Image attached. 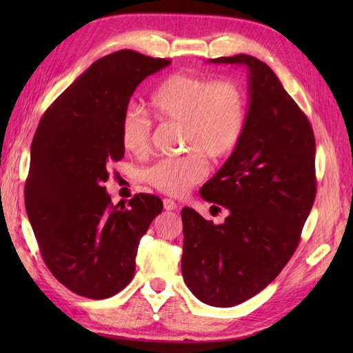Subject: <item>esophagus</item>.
<instances>
[{"mask_svg":"<svg viewBox=\"0 0 353 353\" xmlns=\"http://www.w3.org/2000/svg\"><path fill=\"white\" fill-rule=\"evenodd\" d=\"M163 208H165V211H174V209L177 208V203L171 199H163Z\"/></svg>","mask_w":353,"mask_h":353,"instance_id":"esophagus-1","label":"esophagus"}]
</instances>
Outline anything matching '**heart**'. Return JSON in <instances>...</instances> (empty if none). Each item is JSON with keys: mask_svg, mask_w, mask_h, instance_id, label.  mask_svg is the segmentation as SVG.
I'll return each instance as SVG.
<instances>
[{"mask_svg": "<svg viewBox=\"0 0 353 353\" xmlns=\"http://www.w3.org/2000/svg\"><path fill=\"white\" fill-rule=\"evenodd\" d=\"M147 104L159 121L182 124L183 148L191 150L145 170V181L167 196L181 197L197 185L208 172L203 154L216 161L230 156L245 129V97L232 79L209 81L192 74H171L153 89ZM119 139L127 153L144 156L152 147V124L138 112L127 110Z\"/></svg>", "mask_w": 353, "mask_h": 353, "instance_id": "obj_1", "label": "heart"}]
</instances>
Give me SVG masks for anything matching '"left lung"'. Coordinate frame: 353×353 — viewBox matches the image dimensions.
Instances as JSON below:
<instances>
[{"mask_svg": "<svg viewBox=\"0 0 353 353\" xmlns=\"http://www.w3.org/2000/svg\"><path fill=\"white\" fill-rule=\"evenodd\" d=\"M209 62L247 66L250 101L238 147L200 190L226 220L182 209V274L199 301L229 308L272 283L296 252L317 191L316 139L268 65L247 54Z\"/></svg>", "mask_w": 353, "mask_h": 353, "instance_id": "left-lung-1", "label": "left lung"}]
</instances>
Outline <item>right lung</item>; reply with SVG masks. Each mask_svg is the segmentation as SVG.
<instances>
[{
    "instance_id": "right-lung-1",
    "label": "right lung",
    "mask_w": 353,
    "mask_h": 353,
    "mask_svg": "<svg viewBox=\"0 0 353 353\" xmlns=\"http://www.w3.org/2000/svg\"><path fill=\"white\" fill-rule=\"evenodd\" d=\"M168 59L132 50L94 62L45 110L32 142L26 209L43 262L79 296L108 299L127 287L142 235L163 209L152 194L114 205L103 183L124 157L119 124L142 80Z\"/></svg>"
}]
</instances>
